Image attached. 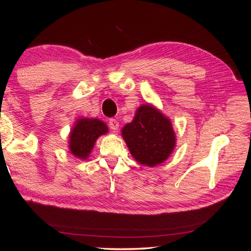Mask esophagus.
I'll list each match as a JSON object with an SVG mask.
<instances>
[{
    "label": "esophagus",
    "mask_w": 251,
    "mask_h": 251,
    "mask_svg": "<svg viewBox=\"0 0 251 251\" xmlns=\"http://www.w3.org/2000/svg\"><path fill=\"white\" fill-rule=\"evenodd\" d=\"M108 125L110 127V129L114 130V131H117L118 127H120V123H118V121L115 120V118H112V120H109Z\"/></svg>",
    "instance_id": "obj_1"
}]
</instances>
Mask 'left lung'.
<instances>
[{
    "label": "left lung",
    "mask_w": 251,
    "mask_h": 251,
    "mask_svg": "<svg viewBox=\"0 0 251 251\" xmlns=\"http://www.w3.org/2000/svg\"><path fill=\"white\" fill-rule=\"evenodd\" d=\"M122 136L135 160L148 167L167 160L176 146L172 121L148 103L136 109L133 121L122 128Z\"/></svg>",
    "instance_id": "8db88e82"
}]
</instances>
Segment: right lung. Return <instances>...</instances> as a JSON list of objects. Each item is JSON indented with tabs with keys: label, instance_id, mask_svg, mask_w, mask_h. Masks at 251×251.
Masks as SVG:
<instances>
[{
	"label": "right lung",
	"instance_id": "add662e5",
	"mask_svg": "<svg viewBox=\"0 0 251 251\" xmlns=\"http://www.w3.org/2000/svg\"><path fill=\"white\" fill-rule=\"evenodd\" d=\"M108 133V127L97 118L80 117L76 120L69 135V150L76 158L87 159L97 138Z\"/></svg>",
	"mask_w": 251,
	"mask_h": 251
}]
</instances>
